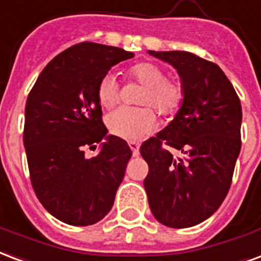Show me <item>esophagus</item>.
Instances as JSON below:
<instances>
[{
  "mask_svg": "<svg viewBox=\"0 0 261 261\" xmlns=\"http://www.w3.org/2000/svg\"><path fill=\"white\" fill-rule=\"evenodd\" d=\"M129 147H130V150H132V152H133V155L136 156V155H139V143H136V142H129Z\"/></svg>",
  "mask_w": 261,
  "mask_h": 261,
  "instance_id": "34e87169",
  "label": "esophagus"
}]
</instances>
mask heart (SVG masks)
Here are the masks:
<instances>
[{"label":"heart","instance_id":"1","mask_svg":"<svg viewBox=\"0 0 261 261\" xmlns=\"http://www.w3.org/2000/svg\"><path fill=\"white\" fill-rule=\"evenodd\" d=\"M128 77L140 82L144 88L139 96V103L146 107H121L107 117V126L114 136L125 140H139L156 128V117L148 105L155 107L161 114L173 115L183 103V84L175 78L165 77V70L151 62H140L128 68ZM121 91L117 78L106 74L97 85V100L103 109L118 105Z\"/></svg>","mask_w":261,"mask_h":261}]
</instances>
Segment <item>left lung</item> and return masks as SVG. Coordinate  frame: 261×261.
I'll use <instances>...</instances> for the list:
<instances>
[{"label":"left lung","mask_w":261,"mask_h":261,"mask_svg":"<svg viewBox=\"0 0 261 261\" xmlns=\"http://www.w3.org/2000/svg\"><path fill=\"white\" fill-rule=\"evenodd\" d=\"M148 54L172 64L184 88L173 121L140 147L148 205L164 226L193 227L212 216L230 190L241 151L240 97L216 63L184 50ZM170 148L184 155L176 159Z\"/></svg>","instance_id":"obj_1"}]
</instances>
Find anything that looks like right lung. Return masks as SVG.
I'll return each instance as SVG.
<instances>
[{"instance_id":"add662e5","label":"right lung","mask_w":261,"mask_h":261,"mask_svg":"<svg viewBox=\"0 0 261 261\" xmlns=\"http://www.w3.org/2000/svg\"><path fill=\"white\" fill-rule=\"evenodd\" d=\"M133 56L81 42L52 59L29 93L23 143L31 184L42 206L66 224L91 226L113 207L132 151L123 139L107 135L97 85ZM99 142L101 152L86 159V148Z\"/></svg>"}]
</instances>
